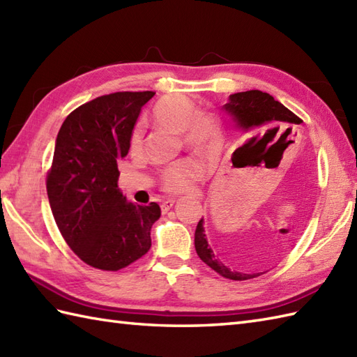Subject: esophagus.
Returning a JSON list of instances; mask_svg holds the SVG:
<instances>
[{"label": "esophagus", "mask_w": 357, "mask_h": 357, "mask_svg": "<svg viewBox=\"0 0 357 357\" xmlns=\"http://www.w3.org/2000/svg\"><path fill=\"white\" fill-rule=\"evenodd\" d=\"M173 206H174V199H165L161 204V210L164 211V213H167V211H169Z\"/></svg>", "instance_id": "esophagus-1"}]
</instances>
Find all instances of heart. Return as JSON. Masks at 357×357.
<instances>
[{
  "label": "heart",
  "mask_w": 357,
  "mask_h": 357,
  "mask_svg": "<svg viewBox=\"0 0 357 357\" xmlns=\"http://www.w3.org/2000/svg\"><path fill=\"white\" fill-rule=\"evenodd\" d=\"M151 118L156 124L183 136L187 149L198 156L208 158L218 149L221 139L218 121L208 113L199 112L190 98L184 95L162 96L151 110ZM141 144V130L135 128L128 141L132 153L139 151ZM198 173L199 167L190 159H179L162 170L161 183L167 192H181L198 176Z\"/></svg>",
  "instance_id": "heart-1"
}]
</instances>
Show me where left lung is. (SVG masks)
Instances as JSON below:
<instances>
[{
	"label": "left lung",
	"instance_id": "8db88e82",
	"mask_svg": "<svg viewBox=\"0 0 357 357\" xmlns=\"http://www.w3.org/2000/svg\"><path fill=\"white\" fill-rule=\"evenodd\" d=\"M224 110L233 116L236 127L247 133L241 147L233 151V158H255L261 153L279 130L290 124L302 123V119L296 116L291 110H288L271 95L261 92V90H247V92L230 95L229 102L224 105ZM195 248L202 262H206L210 268H213L227 279L247 280L262 275V273H241L225 267L218 259V256H215L213 248L208 245L206 230H204V219H201L196 227Z\"/></svg>",
	"mask_w": 357,
	"mask_h": 357
}]
</instances>
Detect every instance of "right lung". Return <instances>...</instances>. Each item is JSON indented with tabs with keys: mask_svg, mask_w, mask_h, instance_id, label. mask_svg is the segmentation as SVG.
I'll use <instances>...</instances> for the list:
<instances>
[{
	"mask_svg": "<svg viewBox=\"0 0 357 357\" xmlns=\"http://www.w3.org/2000/svg\"><path fill=\"white\" fill-rule=\"evenodd\" d=\"M155 92H116L79 105L59 128L47 173L55 222L73 253L90 267L118 271L151 247L161 208L138 206L118 188V161L142 105Z\"/></svg>",
	"mask_w": 357,
	"mask_h": 357,
	"instance_id": "add662e5",
	"label": "right lung"
}]
</instances>
